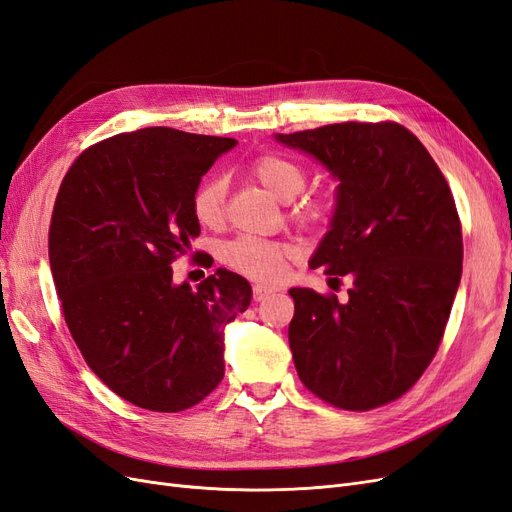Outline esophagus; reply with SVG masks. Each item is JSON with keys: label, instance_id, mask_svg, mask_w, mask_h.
<instances>
[{"label": "esophagus", "instance_id": "34e87169", "mask_svg": "<svg viewBox=\"0 0 512 512\" xmlns=\"http://www.w3.org/2000/svg\"><path fill=\"white\" fill-rule=\"evenodd\" d=\"M273 292H275V288H271V286L256 284V286H254V301H265L267 297H271Z\"/></svg>", "mask_w": 512, "mask_h": 512}]
</instances>
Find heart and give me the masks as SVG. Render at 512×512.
Returning a JSON list of instances; mask_svg holds the SVG:
<instances>
[{"instance_id": "heart-1", "label": "heart", "mask_w": 512, "mask_h": 512, "mask_svg": "<svg viewBox=\"0 0 512 512\" xmlns=\"http://www.w3.org/2000/svg\"><path fill=\"white\" fill-rule=\"evenodd\" d=\"M252 173L256 181L265 188L273 198L288 203L305 188V170L282 156H262L254 162ZM226 207V179L209 177L194 194L192 209L196 220L203 226H218L224 220ZM316 205L305 203L299 205L294 215L301 220L316 215ZM290 247L273 241L260 239H237L224 247V260L232 269H237L254 280H280L284 273L286 258Z\"/></svg>"}]
</instances>
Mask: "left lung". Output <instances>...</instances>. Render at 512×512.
I'll return each instance as SVG.
<instances>
[{
	"instance_id": "8db88e82",
	"label": "left lung",
	"mask_w": 512,
	"mask_h": 512,
	"mask_svg": "<svg viewBox=\"0 0 512 512\" xmlns=\"http://www.w3.org/2000/svg\"><path fill=\"white\" fill-rule=\"evenodd\" d=\"M273 138L337 181L329 230L309 267L352 277L344 303L312 288L288 290L297 374L337 408L389 404L431 363L461 282L451 188L399 123H331Z\"/></svg>"
}]
</instances>
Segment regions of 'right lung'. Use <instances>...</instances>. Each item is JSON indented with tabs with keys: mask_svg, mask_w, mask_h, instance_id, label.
I'll return each mask as SVG.
<instances>
[{
	"mask_svg": "<svg viewBox=\"0 0 512 512\" xmlns=\"http://www.w3.org/2000/svg\"><path fill=\"white\" fill-rule=\"evenodd\" d=\"M235 138L143 128L89 147L61 181L49 260L72 339L119 397L181 412L224 378V331L252 303L245 277L220 269L175 284L190 254L200 179Z\"/></svg>",
	"mask_w": 512,
	"mask_h": 512,
	"instance_id": "1",
	"label": "right lung"
}]
</instances>
